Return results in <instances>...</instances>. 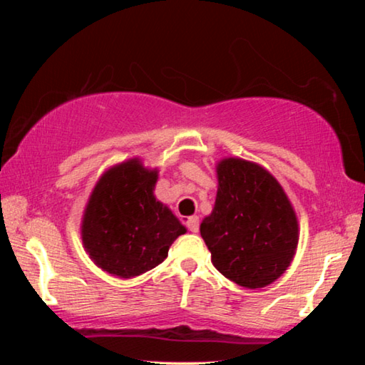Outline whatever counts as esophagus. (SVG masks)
<instances>
[{
  "mask_svg": "<svg viewBox=\"0 0 365 365\" xmlns=\"http://www.w3.org/2000/svg\"><path fill=\"white\" fill-rule=\"evenodd\" d=\"M185 224H187L190 232L197 233V230H200V219H197V215H191V217L185 220Z\"/></svg>",
  "mask_w": 365,
  "mask_h": 365,
  "instance_id": "1",
  "label": "esophagus"
}]
</instances>
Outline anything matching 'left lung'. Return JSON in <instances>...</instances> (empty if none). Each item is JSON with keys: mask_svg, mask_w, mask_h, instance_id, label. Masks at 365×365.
Here are the masks:
<instances>
[{"mask_svg": "<svg viewBox=\"0 0 365 365\" xmlns=\"http://www.w3.org/2000/svg\"><path fill=\"white\" fill-rule=\"evenodd\" d=\"M215 169V205L200 227L214 267L240 287H267L294 257V209L277 178L259 164L225 158Z\"/></svg>", "mask_w": 365, "mask_h": 365, "instance_id": "1", "label": "left lung"}]
</instances>
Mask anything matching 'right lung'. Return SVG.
Listing matches in <instances>:
<instances>
[{"instance_id": "obj_1", "label": "right lung", "mask_w": 365, "mask_h": 365, "mask_svg": "<svg viewBox=\"0 0 365 365\" xmlns=\"http://www.w3.org/2000/svg\"><path fill=\"white\" fill-rule=\"evenodd\" d=\"M158 169L138 158L104 172L88 197L82 242L91 261L108 274L132 279L168 257L170 245L187 232L170 209L156 200Z\"/></svg>"}]
</instances>
